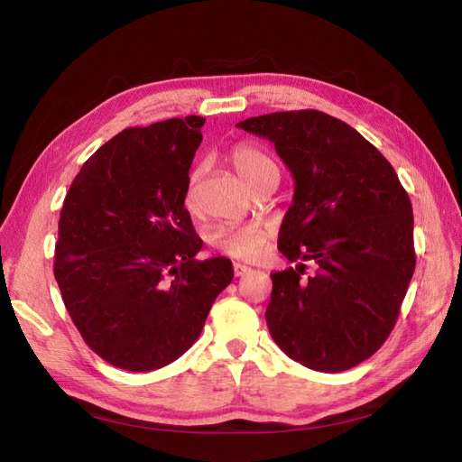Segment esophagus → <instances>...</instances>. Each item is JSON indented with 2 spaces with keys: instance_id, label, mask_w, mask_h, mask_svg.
Here are the masks:
<instances>
[{
  "instance_id": "34e87169",
  "label": "esophagus",
  "mask_w": 462,
  "mask_h": 462,
  "mask_svg": "<svg viewBox=\"0 0 462 462\" xmlns=\"http://www.w3.org/2000/svg\"><path fill=\"white\" fill-rule=\"evenodd\" d=\"M233 273H235V276H245L251 273V266L243 264V263H233Z\"/></svg>"
}]
</instances>
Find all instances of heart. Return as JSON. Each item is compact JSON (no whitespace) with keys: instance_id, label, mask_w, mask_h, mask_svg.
Listing matches in <instances>:
<instances>
[{"instance_id":"b5f03b06","label":"heart","mask_w":462,"mask_h":462,"mask_svg":"<svg viewBox=\"0 0 462 462\" xmlns=\"http://www.w3.org/2000/svg\"><path fill=\"white\" fill-rule=\"evenodd\" d=\"M229 162L251 188L259 186L264 180L279 178L276 163L263 150L251 144H235L229 152ZM183 203L189 211L196 208V176H191L188 181ZM266 239H269V231L257 221L243 225L221 223L208 233V245L213 251H217L223 257L243 261H257L266 247Z\"/></svg>"}]
</instances>
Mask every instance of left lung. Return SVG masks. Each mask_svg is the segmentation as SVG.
I'll list each match as a JSON object with an SVG mask.
<instances>
[{"mask_svg": "<svg viewBox=\"0 0 462 462\" xmlns=\"http://www.w3.org/2000/svg\"><path fill=\"white\" fill-rule=\"evenodd\" d=\"M237 126L269 138L294 178L279 251L299 264L271 274L273 340L310 370H350L392 334L411 282L407 191L382 152L326 112H273Z\"/></svg>", "mask_w": 462, "mask_h": 462, "instance_id": "8db88e82", "label": "left lung"}]
</instances>
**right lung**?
<instances>
[{
	"label": "right lung",
	"instance_id": "right-lung-1",
	"mask_svg": "<svg viewBox=\"0 0 462 462\" xmlns=\"http://www.w3.org/2000/svg\"><path fill=\"white\" fill-rule=\"evenodd\" d=\"M203 122L122 130L83 163L60 209L53 271L65 309L120 370L178 360L233 281L229 259H196L203 241L183 205Z\"/></svg>",
	"mask_w": 462,
	"mask_h": 462
}]
</instances>
